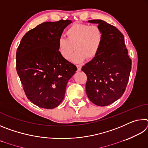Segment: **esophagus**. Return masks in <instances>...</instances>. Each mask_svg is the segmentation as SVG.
Masks as SVG:
<instances>
[{
  "label": "esophagus",
  "instance_id": "1",
  "mask_svg": "<svg viewBox=\"0 0 148 148\" xmlns=\"http://www.w3.org/2000/svg\"><path fill=\"white\" fill-rule=\"evenodd\" d=\"M76 66H77V71H81V69H82V66H81V65L77 64Z\"/></svg>",
  "mask_w": 148,
  "mask_h": 148
}]
</instances>
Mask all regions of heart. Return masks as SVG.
<instances>
[{"label":"heart","instance_id":"1","mask_svg":"<svg viewBox=\"0 0 148 148\" xmlns=\"http://www.w3.org/2000/svg\"><path fill=\"white\" fill-rule=\"evenodd\" d=\"M66 38H59L57 50L62 58L69 60L76 52L72 61L79 63L86 58H94L99 51L103 42V32L98 25H89L84 23H74L65 31Z\"/></svg>","mask_w":148,"mask_h":148}]
</instances>
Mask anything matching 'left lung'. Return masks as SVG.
<instances>
[{"label":"left lung","instance_id":"8db88e82","mask_svg":"<svg viewBox=\"0 0 148 148\" xmlns=\"http://www.w3.org/2000/svg\"><path fill=\"white\" fill-rule=\"evenodd\" d=\"M98 23L103 32L99 51L82 66L87 75L86 93L92 103L99 106L113 103L124 93L131 71V59L124 36L116 27L101 19L88 21Z\"/></svg>","mask_w":148,"mask_h":148}]
</instances>
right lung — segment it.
I'll list each match as a JSON object with an SVG mask.
<instances>
[{
    "label": "right lung",
    "mask_w": 148,
    "mask_h": 148,
    "mask_svg": "<svg viewBox=\"0 0 148 148\" xmlns=\"http://www.w3.org/2000/svg\"><path fill=\"white\" fill-rule=\"evenodd\" d=\"M71 20L44 22L24 35L16 52V70L26 96L42 108L63 101L66 84L75 74L74 64L60 56L57 42Z\"/></svg>",
    "instance_id": "obj_1"
}]
</instances>
